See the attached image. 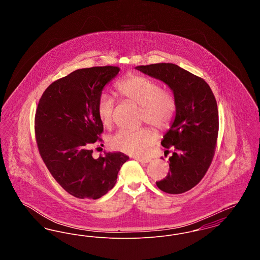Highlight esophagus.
Returning a JSON list of instances; mask_svg holds the SVG:
<instances>
[{"instance_id":"1","label":"esophagus","mask_w":260,"mask_h":260,"mask_svg":"<svg viewBox=\"0 0 260 260\" xmlns=\"http://www.w3.org/2000/svg\"><path fill=\"white\" fill-rule=\"evenodd\" d=\"M135 159H136V161H140V162H144V164H147L150 161L149 159H146V158H141V157H134Z\"/></svg>"}]
</instances>
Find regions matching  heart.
<instances>
[{
  "instance_id": "b5f03b06",
  "label": "heart",
  "mask_w": 260,
  "mask_h": 260,
  "mask_svg": "<svg viewBox=\"0 0 260 260\" xmlns=\"http://www.w3.org/2000/svg\"><path fill=\"white\" fill-rule=\"evenodd\" d=\"M118 93L141 107V121L147 122L158 129H162L171 124L176 103L173 94L161 89L155 80L143 75L128 74L116 84ZM96 112L100 123L110 126L113 121L114 101L102 94L96 104ZM156 135L149 127L136 131H120L112 136L109 145L112 149L129 155H144L155 142Z\"/></svg>"
}]
</instances>
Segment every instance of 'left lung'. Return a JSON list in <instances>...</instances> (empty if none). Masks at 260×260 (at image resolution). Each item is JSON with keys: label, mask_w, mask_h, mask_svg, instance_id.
Masks as SVG:
<instances>
[{"label": "left lung", "mask_w": 260, "mask_h": 260, "mask_svg": "<svg viewBox=\"0 0 260 260\" xmlns=\"http://www.w3.org/2000/svg\"><path fill=\"white\" fill-rule=\"evenodd\" d=\"M136 70L160 80L172 89L176 109L161 140L173 150L170 173L156 182L169 194H181L197 185L210 168L218 135V110L210 86L200 77L173 63L136 66Z\"/></svg>", "instance_id": "8db88e82"}]
</instances>
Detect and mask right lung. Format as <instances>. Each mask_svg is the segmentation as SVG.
<instances>
[{"mask_svg":"<svg viewBox=\"0 0 260 260\" xmlns=\"http://www.w3.org/2000/svg\"><path fill=\"white\" fill-rule=\"evenodd\" d=\"M119 71L115 66L78 69L53 82L39 101L35 116L39 152L53 178L76 198L104 196L128 160L122 152L94 159L90 150L103 132L98 101Z\"/></svg>","mask_w":260,"mask_h":260,"instance_id":"1","label":"right lung"}]
</instances>
